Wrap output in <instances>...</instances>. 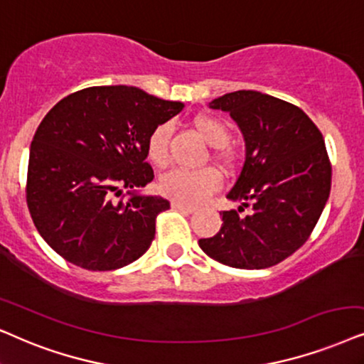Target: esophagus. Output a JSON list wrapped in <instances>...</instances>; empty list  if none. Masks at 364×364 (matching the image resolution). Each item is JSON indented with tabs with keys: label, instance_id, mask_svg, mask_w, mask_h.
Wrapping results in <instances>:
<instances>
[{
	"label": "esophagus",
	"instance_id": "34e87169",
	"mask_svg": "<svg viewBox=\"0 0 364 364\" xmlns=\"http://www.w3.org/2000/svg\"><path fill=\"white\" fill-rule=\"evenodd\" d=\"M173 210H179V211H185V213H195V208L193 206H188V205H183V203H178V201H173L171 203Z\"/></svg>",
	"mask_w": 364,
	"mask_h": 364
}]
</instances>
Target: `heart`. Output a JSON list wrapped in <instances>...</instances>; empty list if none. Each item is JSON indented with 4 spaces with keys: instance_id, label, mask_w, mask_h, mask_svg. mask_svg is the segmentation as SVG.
<instances>
[{
    "instance_id": "b5f03b06",
    "label": "heart",
    "mask_w": 364,
    "mask_h": 364,
    "mask_svg": "<svg viewBox=\"0 0 364 364\" xmlns=\"http://www.w3.org/2000/svg\"><path fill=\"white\" fill-rule=\"evenodd\" d=\"M196 132L203 137L211 148V158L227 174L235 173L238 166V153L228 144L230 132L228 124L223 119L201 114L193 121ZM169 139H171V126L159 124L156 126L146 142V154L154 166L163 168L169 161ZM159 191L173 201L183 205H196L222 186V174L215 168L201 169H171L159 179Z\"/></svg>"
}]
</instances>
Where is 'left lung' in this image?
Listing matches in <instances>:
<instances>
[{"label": "left lung", "mask_w": 364, "mask_h": 364, "mask_svg": "<svg viewBox=\"0 0 364 364\" xmlns=\"http://www.w3.org/2000/svg\"><path fill=\"white\" fill-rule=\"evenodd\" d=\"M210 107L230 112L245 137V163L227 198L252 211H222L220 232L198 243L235 269L277 265L307 242L329 198L333 168L323 134L297 105L255 90L225 94Z\"/></svg>", "instance_id": "obj_1"}]
</instances>
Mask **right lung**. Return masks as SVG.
I'll return each instance as SVG.
<instances>
[{
	"label": "right lung",
	"mask_w": 364,
	"mask_h": 364,
	"mask_svg": "<svg viewBox=\"0 0 364 364\" xmlns=\"http://www.w3.org/2000/svg\"><path fill=\"white\" fill-rule=\"evenodd\" d=\"M181 109L126 85L87 87L50 109L31 141L26 205L58 255L87 270H114L148 250L169 201L114 196L153 181L146 142Z\"/></svg>",
	"instance_id": "obj_1"
}]
</instances>
